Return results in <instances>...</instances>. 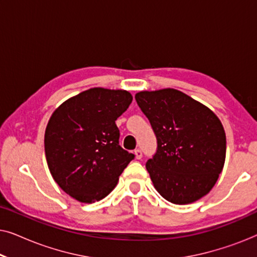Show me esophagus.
Wrapping results in <instances>:
<instances>
[{"label": "esophagus", "instance_id": "34e87169", "mask_svg": "<svg viewBox=\"0 0 257 257\" xmlns=\"http://www.w3.org/2000/svg\"><path fill=\"white\" fill-rule=\"evenodd\" d=\"M135 154H136V158L137 159H142L143 158V152H142V150H136L135 151Z\"/></svg>", "mask_w": 257, "mask_h": 257}]
</instances>
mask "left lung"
<instances>
[{
	"mask_svg": "<svg viewBox=\"0 0 257 257\" xmlns=\"http://www.w3.org/2000/svg\"><path fill=\"white\" fill-rule=\"evenodd\" d=\"M157 138L146 170L157 191L177 205L206 195L226 158V133L219 118L199 101L174 89L136 94Z\"/></svg>",
	"mask_w": 257,
	"mask_h": 257,
	"instance_id": "left-lung-1",
	"label": "left lung"
}]
</instances>
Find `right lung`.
Returning <instances> with one entry per match:
<instances>
[{"label": "right lung", "instance_id": "1", "mask_svg": "<svg viewBox=\"0 0 257 257\" xmlns=\"http://www.w3.org/2000/svg\"><path fill=\"white\" fill-rule=\"evenodd\" d=\"M131 103L127 91L93 87L52 113L44 136L49 170L59 187L78 201L105 198L135 159L119 145L115 125Z\"/></svg>", "mask_w": 257, "mask_h": 257}]
</instances>
